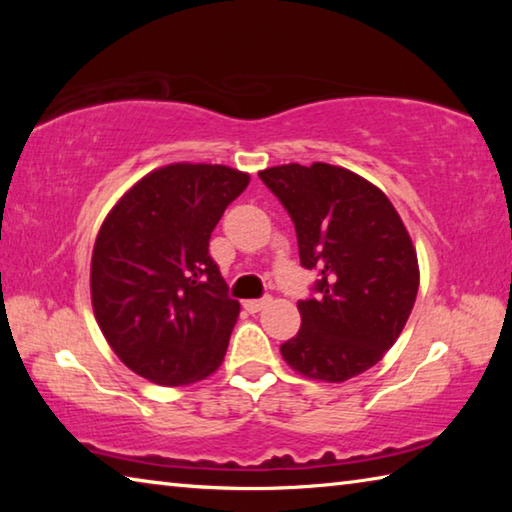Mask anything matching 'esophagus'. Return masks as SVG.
<instances>
[{"mask_svg": "<svg viewBox=\"0 0 512 512\" xmlns=\"http://www.w3.org/2000/svg\"><path fill=\"white\" fill-rule=\"evenodd\" d=\"M268 302H271V298H262V300H246L244 307L250 311V314H257V311H262Z\"/></svg>", "mask_w": 512, "mask_h": 512, "instance_id": "1", "label": "esophagus"}]
</instances>
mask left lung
<instances>
[{
  "mask_svg": "<svg viewBox=\"0 0 512 512\" xmlns=\"http://www.w3.org/2000/svg\"><path fill=\"white\" fill-rule=\"evenodd\" d=\"M296 223L300 264L318 268V298L300 300V332L280 348L298 375L341 384L384 359L420 287L418 253L377 185L327 162L259 171Z\"/></svg>",
  "mask_w": 512,
  "mask_h": 512,
  "instance_id": "obj_1",
  "label": "left lung"
}]
</instances>
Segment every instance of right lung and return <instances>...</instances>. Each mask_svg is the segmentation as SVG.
<instances>
[{"instance_id": "right-lung-1", "label": "right lung", "mask_w": 512, "mask_h": 512, "mask_svg": "<svg viewBox=\"0 0 512 512\" xmlns=\"http://www.w3.org/2000/svg\"><path fill=\"white\" fill-rule=\"evenodd\" d=\"M248 183L246 171L225 164H164L103 219L90 264L92 309L135 375L187 386L219 370L241 307L207 246Z\"/></svg>"}]
</instances>
